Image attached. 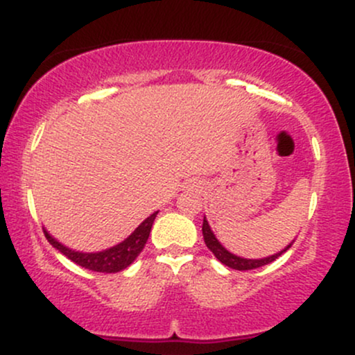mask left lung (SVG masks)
Masks as SVG:
<instances>
[{"instance_id":"left-lung-1","label":"left lung","mask_w":355,"mask_h":355,"mask_svg":"<svg viewBox=\"0 0 355 355\" xmlns=\"http://www.w3.org/2000/svg\"><path fill=\"white\" fill-rule=\"evenodd\" d=\"M202 234H203V240H205L207 247L210 248L211 254L217 257V259L223 263V266H227V267H230V268H235V270H254V268L267 266V263L274 262L277 257H280V255L284 254V252H287L288 248L292 247V243H288V245L285 247L284 250H280L279 254L263 257V259H243V257H239V255L232 254V252L227 250V248L218 242L217 237H215V235H214V232H211L209 222H207L205 217H203Z\"/></svg>"}]
</instances>
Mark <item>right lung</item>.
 <instances>
[{"instance_id":"right-lung-1","label":"right lung","mask_w":355,"mask_h":355,"mask_svg":"<svg viewBox=\"0 0 355 355\" xmlns=\"http://www.w3.org/2000/svg\"><path fill=\"white\" fill-rule=\"evenodd\" d=\"M158 211L150 215L148 218H145L135 230L132 232V235H128L123 242H120L118 245H113L107 248V250L101 252H76L73 248L64 247L63 243H60L58 240L53 239L44 229V237L48 239V242L51 243L56 250L61 252L64 257L75 262L76 266L85 267L87 270L93 272H103V274H115V272L123 270L140 255V252L144 250L146 240H148L150 230H152L153 220L157 217Z\"/></svg>"}]
</instances>
